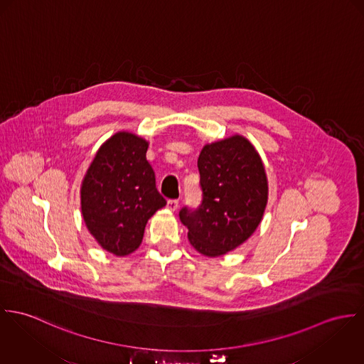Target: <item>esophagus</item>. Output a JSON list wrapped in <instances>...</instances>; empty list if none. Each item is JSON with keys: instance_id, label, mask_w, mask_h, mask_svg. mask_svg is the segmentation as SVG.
I'll use <instances>...</instances> for the list:
<instances>
[{"instance_id": "obj_1", "label": "esophagus", "mask_w": 364, "mask_h": 364, "mask_svg": "<svg viewBox=\"0 0 364 364\" xmlns=\"http://www.w3.org/2000/svg\"><path fill=\"white\" fill-rule=\"evenodd\" d=\"M167 208L170 210H176L178 208V200H168L167 201Z\"/></svg>"}]
</instances>
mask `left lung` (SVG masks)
<instances>
[{
  "label": "left lung",
  "mask_w": 364,
  "mask_h": 364,
  "mask_svg": "<svg viewBox=\"0 0 364 364\" xmlns=\"http://www.w3.org/2000/svg\"><path fill=\"white\" fill-rule=\"evenodd\" d=\"M201 205L181 208L188 240L206 257H219L245 242L258 228L268 200L265 168L240 135L205 145L198 158Z\"/></svg>",
  "instance_id": "obj_1"
}]
</instances>
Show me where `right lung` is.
<instances>
[{
    "mask_svg": "<svg viewBox=\"0 0 364 364\" xmlns=\"http://www.w3.org/2000/svg\"><path fill=\"white\" fill-rule=\"evenodd\" d=\"M148 142L119 132L96 154L83 178L82 216L90 235L114 255L135 251L148 219L166 205L146 161Z\"/></svg>",
    "mask_w": 364,
    "mask_h": 364,
    "instance_id": "right-lung-1",
    "label": "right lung"
}]
</instances>
